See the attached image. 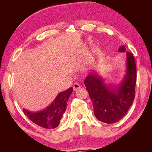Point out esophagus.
<instances>
[{"mask_svg":"<svg viewBox=\"0 0 152 152\" xmlns=\"http://www.w3.org/2000/svg\"><path fill=\"white\" fill-rule=\"evenodd\" d=\"M73 90H74L75 91L79 90L80 88V85L79 83H77V82H76V83L73 84Z\"/></svg>","mask_w":152,"mask_h":152,"instance_id":"esophagus-1","label":"esophagus"}]
</instances>
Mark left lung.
<instances>
[{
    "label": "left lung",
    "instance_id": "1",
    "mask_svg": "<svg viewBox=\"0 0 152 152\" xmlns=\"http://www.w3.org/2000/svg\"><path fill=\"white\" fill-rule=\"evenodd\" d=\"M120 53H126V71L122 80L115 86L106 83L104 78L93 72L87 76L84 84L93 103L96 118L107 124L120 121L127 113L135 96L136 67L134 58L126 52L124 45L118 49Z\"/></svg>",
    "mask_w": 152,
    "mask_h": 152
}]
</instances>
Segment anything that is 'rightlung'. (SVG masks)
<instances>
[{"mask_svg": "<svg viewBox=\"0 0 152 152\" xmlns=\"http://www.w3.org/2000/svg\"><path fill=\"white\" fill-rule=\"evenodd\" d=\"M73 91L71 87L58 93L56 98L45 108L37 112H31L23 108L24 113L31 121L45 129L57 127L66 109L67 102Z\"/></svg>", "mask_w": 152, "mask_h": 152, "instance_id": "1", "label": "right lung"}]
</instances>
